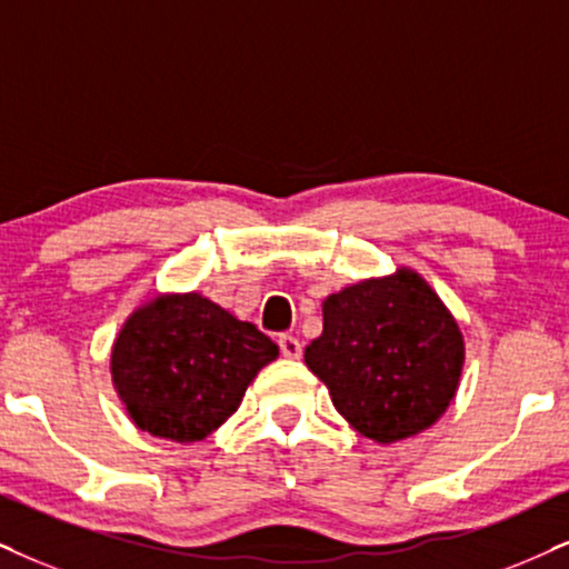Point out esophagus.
Listing matches in <instances>:
<instances>
[{"instance_id": "34e87169", "label": "esophagus", "mask_w": 569, "mask_h": 569, "mask_svg": "<svg viewBox=\"0 0 569 569\" xmlns=\"http://www.w3.org/2000/svg\"><path fill=\"white\" fill-rule=\"evenodd\" d=\"M278 347H280V355L289 357V359H299L301 357V341L297 336H289L283 333L278 338Z\"/></svg>"}]
</instances>
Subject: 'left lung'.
<instances>
[{"mask_svg": "<svg viewBox=\"0 0 569 569\" xmlns=\"http://www.w3.org/2000/svg\"><path fill=\"white\" fill-rule=\"evenodd\" d=\"M305 362L351 428L391 443L446 412L462 376L465 341L438 293L401 268L330 293Z\"/></svg>", "mask_w": 569, "mask_h": 569, "instance_id": "8db88e82", "label": "left lung"}]
</instances>
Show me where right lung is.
<instances>
[{"label": "right lung", "mask_w": 569, "mask_h": 569, "mask_svg": "<svg viewBox=\"0 0 569 569\" xmlns=\"http://www.w3.org/2000/svg\"><path fill=\"white\" fill-rule=\"evenodd\" d=\"M278 347L201 293L136 309L112 347V383L131 420L178 443L201 441L239 409Z\"/></svg>", "instance_id": "1"}]
</instances>
